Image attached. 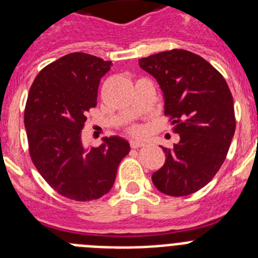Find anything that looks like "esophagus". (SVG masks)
I'll use <instances>...</instances> for the list:
<instances>
[{"label":"esophagus","mask_w":258,"mask_h":258,"mask_svg":"<svg viewBox=\"0 0 258 258\" xmlns=\"http://www.w3.org/2000/svg\"><path fill=\"white\" fill-rule=\"evenodd\" d=\"M143 146H145V143L141 142V141H136V140H132L131 141V147L133 150L141 149V147H143Z\"/></svg>","instance_id":"34e87169"}]
</instances>
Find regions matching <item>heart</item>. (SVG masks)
I'll list each match as a JSON object with an SVG mask.
<instances>
[{
	"mask_svg": "<svg viewBox=\"0 0 258 258\" xmlns=\"http://www.w3.org/2000/svg\"><path fill=\"white\" fill-rule=\"evenodd\" d=\"M127 133L133 134V136H141L143 133V127L138 124H133L127 127Z\"/></svg>",
	"mask_w": 258,
	"mask_h": 258,
	"instance_id": "1",
	"label": "heart"
}]
</instances>
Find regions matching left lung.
<instances>
[{
    "instance_id": "1",
    "label": "left lung",
    "mask_w": 258,
    "mask_h": 258,
    "mask_svg": "<svg viewBox=\"0 0 258 258\" xmlns=\"http://www.w3.org/2000/svg\"><path fill=\"white\" fill-rule=\"evenodd\" d=\"M140 67L157 80L165 116L179 134L173 149L163 147L165 164L152 174L160 192L186 197L220 170L235 133L234 101L227 83L211 63L182 49L140 59Z\"/></svg>"
}]
</instances>
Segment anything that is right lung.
Wrapping results in <instances>:
<instances>
[{"mask_svg": "<svg viewBox=\"0 0 258 258\" xmlns=\"http://www.w3.org/2000/svg\"><path fill=\"white\" fill-rule=\"evenodd\" d=\"M112 61L71 52L40 71L29 89L24 126L29 156L42 178L61 197L99 199L111 190L131 146L120 137L85 149L81 131L97 106L98 86Z\"/></svg>", "mask_w": 258, "mask_h": 258, "instance_id": "1", "label": "right lung"}]
</instances>
